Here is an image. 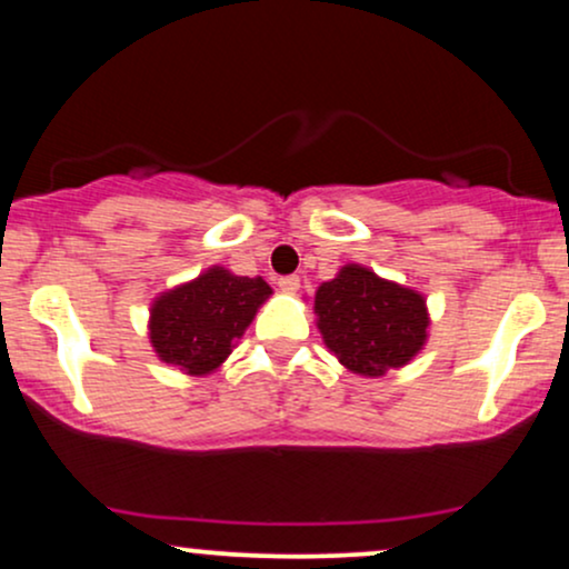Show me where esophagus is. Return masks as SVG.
<instances>
[{
	"instance_id": "1",
	"label": "esophagus",
	"mask_w": 569,
	"mask_h": 569,
	"mask_svg": "<svg viewBox=\"0 0 569 569\" xmlns=\"http://www.w3.org/2000/svg\"><path fill=\"white\" fill-rule=\"evenodd\" d=\"M278 286H280V291H283V293H297L299 291V278L297 276H286V278L278 280Z\"/></svg>"
}]
</instances>
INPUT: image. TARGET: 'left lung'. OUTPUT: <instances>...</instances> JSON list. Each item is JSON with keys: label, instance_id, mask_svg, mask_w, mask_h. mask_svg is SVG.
Here are the masks:
<instances>
[{"label": "left lung", "instance_id": "1", "mask_svg": "<svg viewBox=\"0 0 569 569\" xmlns=\"http://www.w3.org/2000/svg\"><path fill=\"white\" fill-rule=\"evenodd\" d=\"M312 312L331 356L352 375L371 380L403 369L428 342L426 293L356 262L318 286Z\"/></svg>", "mask_w": 569, "mask_h": 569}]
</instances>
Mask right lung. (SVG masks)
Wrapping results in <instances>:
<instances>
[{
    "mask_svg": "<svg viewBox=\"0 0 569 569\" xmlns=\"http://www.w3.org/2000/svg\"><path fill=\"white\" fill-rule=\"evenodd\" d=\"M272 297L262 276H234L213 264L198 278L160 291L149 305L147 337L154 356L187 377H206L224 367L238 339Z\"/></svg>",
    "mask_w": 569,
    "mask_h": 569,
    "instance_id": "1",
    "label": "right lung"
}]
</instances>
